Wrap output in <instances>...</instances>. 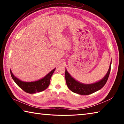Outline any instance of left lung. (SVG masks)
<instances>
[{"label": "left lung", "instance_id": "1", "mask_svg": "<svg viewBox=\"0 0 124 124\" xmlns=\"http://www.w3.org/2000/svg\"><path fill=\"white\" fill-rule=\"evenodd\" d=\"M111 64H112V62L110 63L109 70L106 76L98 82L91 84H84L78 82L71 77V75L66 70L65 78H66L67 86L72 92L81 95H88L97 91L98 90L101 89L107 81L110 72Z\"/></svg>", "mask_w": 124, "mask_h": 124}]
</instances>
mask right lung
<instances>
[{"label":"right lung","mask_w":124,"mask_h":124,"mask_svg":"<svg viewBox=\"0 0 124 124\" xmlns=\"http://www.w3.org/2000/svg\"><path fill=\"white\" fill-rule=\"evenodd\" d=\"M55 69L56 68H54L51 70L43 79L38 81H33V82H24L20 80L14 76L11 70H10V73H11L12 79L21 89H22L27 93H35L36 92H41L47 89L50 85V79Z\"/></svg>","instance_id":"add662e5"}]
</instances>
